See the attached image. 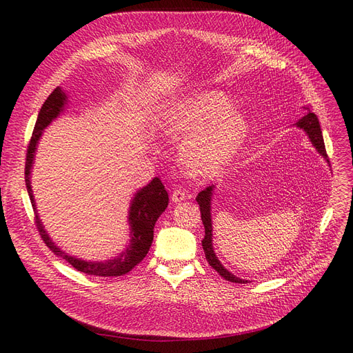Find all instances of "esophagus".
Masks as SVG:
<instances>
[{"label": "esophagus", "instance_id": "obj_1", "mask_svg": "<svg viewBox=\"0 0 353 353\" xmlns=\"http://www.w3.org/2000/svg\"><path fill=\"white\" fill-rule=\"evenodd\" d=\"M186 199H188V194H186V192L181 190V189H177L172 193V201L173 203H179V201H183Z\"/></svg>", "mask_w": 353, "mask_h": 353}]
</instances>
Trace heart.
<instances>
[{
  "mask_svg": "<svg viewBox=\"0 0 353 353\" xmlns=\"http://www.w3.org/2000/svg\"><path fill=\"white\" fill-rule=\"evenodd\" d=\"M169 140H181L179 159L194 177H213L237 156L250 133V120L219 91H197L179 100L161 121Z\"/></svg>",
  "mask_w": 353,
  "mask_h": 353,
  "instance_id": "obj_1",
  "label": "heart"
}]
</instances>
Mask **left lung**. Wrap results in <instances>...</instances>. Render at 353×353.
Wrapping results in <instances>:
<instances>
[{
  "label": "left lung",
  "mask_w": 353,
  "mask_h": 353,
  "mask_svg": "<svg viewBox=\"0 0 353 353\" xmlns=\"http://www.w3.org/2000/svg\"><path fill=\"white\" fill-rule=\"evenodd\" d=\"M303 110H306V113L303 117H301L298 121L294 123V125L303 130L306 133V136L309 137L312 145L316 148V152L326 160V163L329 164V159L326 154V148H325V143H323V136H322V130H321V124L319 120L316 117V114L312 113V107L310 105H303ZM216 186L212 184V186L206 188L205 190H201L196 200L200 206V213H201V221L205 225V239L201 240V246L203 250H205L206 259L209 265L221 276L223 279L233 282V283H249V281L240 279L236 274H233L232 272H229L221 262L217 259L214 249H213V226H212V199H213V193H214Z\"/></svg>",
  "instance_id": "8db88e82"
}]
</instances>
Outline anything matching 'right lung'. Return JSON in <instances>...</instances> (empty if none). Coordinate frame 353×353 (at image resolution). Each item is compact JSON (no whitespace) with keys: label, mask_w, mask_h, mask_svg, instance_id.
<instances>
[{"label":"right lung","mask_w":353,"mask_h":353,"mask_svg":"<svg viewBox=\"0 0 353 353\" xmlns=\"http://www.w3.org/2000/svg\"><path fill=\"white\" fill-rule=\"evenodd\" d=\"M68 103V96L61 87L55 88L48 99L44 101L39 117H37L35 127L32 132V137L27 150V161H26V186L27 192L31 200L32 209L35 212V223L39 228V232L46 242V245L50 248L54 254H57L74 268L87 274L94 276H123L132 270L136 265H139L145 254L148 253V249L152 246L153 236H154V225L160 214L165 210L167 205H169V194H167L163 183L159 177H154L150 183L134 193L133 199L130 200L128 208V226H130V240L125 245V248L114 257L107 259V261H84V259L71 256L65 253L61 248H59L52 242V239L47 233L43 221L37 213L35 200L32 194L31 188V170L32 164L35 160V152L37 145L43 136L44 130L57 119L63 111L65 110V105Z\"/></svg>","instance_id":"obj_1"}]
</instances>
